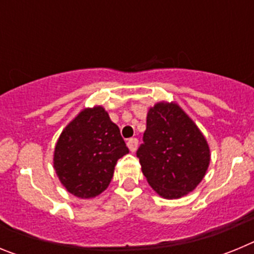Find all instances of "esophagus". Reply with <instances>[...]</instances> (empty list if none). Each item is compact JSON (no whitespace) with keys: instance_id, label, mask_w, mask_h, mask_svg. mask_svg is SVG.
Listing matches in <instances>:
<instances>
[{"instance_id":"obj_1","label":"esophagus","mask_w":254,"mask_h":254,"mask_svg":"<svg viewBox=\"0 0 254 254\" xmlns=\"http://www.w3.org/2000/svg\"><path fill=\"white\" fill-rule=\"evenodd\" d=\"M137 145H138L137 138H129V140H127V146H128V149L131 150L132 152L136 151V149H137Z\"/></svg>"}]
</instances>
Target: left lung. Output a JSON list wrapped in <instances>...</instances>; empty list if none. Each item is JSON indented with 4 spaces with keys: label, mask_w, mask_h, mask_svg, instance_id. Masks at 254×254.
Masks as SVG:
<instances>
[{
    "label": "left lung",
    "mask_w": 254,
    "mask_h": 254,
    "mask_svg": "<svg viewBox=\"0 0 254 254\" xmlns=\"http://www.w3.org/2000/svg\"><path fill=\"white\" fill-rule=\"evenodd\" d=\"M143 142L137 149L143 176L168 199L190 193L210 163L206 138L179 105L158 103L147 113Z\"/></svg>",
    "instance_id": "1"
}]
</instances>
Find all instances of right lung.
Instances as JSON below:
<instances>
[{
	"instance_id": "obj_1",
	"label": "right lung",
	"mask_w": 254,
	"mask_h": 254,
	"mask_svg": "<svg viewBox=\"0 0 254 254\" xmlns=\"http://www.w3.org/2000/svg\"><path fill=\"white\" fill-rule=\"evenodd\" d=\"M126 154L128 147L107 112L87 108L61 133L53 165L69 193L91 198L109 186L117 161Z\"/></svg>"
}]
</instances>
